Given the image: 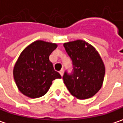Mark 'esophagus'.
Segmentation results:
<instances>
[{"label":"esophagus","mask_w":123,"mask_h":123,"mask_svg":"<svg viewBox=\"0 0 123 123\" xmlns=\"http://www.w3.org/2000/svg\"><path fill=\"white\" fill-rule=\"evenodd\" d=\"M59 74H60V75H61L62 76H63V75H64V70H63V69H62V70L59 71Z\"/></svg>","instance_id":"obj_1"}]
</instances>
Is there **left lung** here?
Instances as JSON below:
<instances>
[{"instance_id":"obj_1","label":"left lung","mask_w":123,"mask_h":123,"mask_svg":"<svg viewBox=\"0 0 123 123\" xmlns=\"http://www.w3.org/2000/svg\"><path fill=\"white\" fill-rule=\"evenodd\" d=\"M72 60L73 73H64V83L70 93L78 99L93 97L101 89L105 66L97 49L92 45L77 40L64 43Z\"/></svg>"}]
</instances>
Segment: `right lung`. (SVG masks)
Listing matches in <instances>:
<instances>
[{
  "label": "right lung",
  "instance_id": "add662e5",
  "mask_svg": "<svg viewBox=\"0 0 123 123\" xmlns=\"http://www.w3.org/2000/svg\"><path fill=\"white\" fill-rule=\"evenodd\" d=\"M56 43L36 40L24 49L15 63L13 76L19 90L32 99L45 95L52 81L62 76L49 61Z\"/></svg>",
  "mask_w": 123,
  "mask_h": 123
}]
</instances>
